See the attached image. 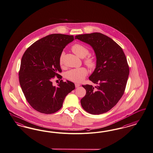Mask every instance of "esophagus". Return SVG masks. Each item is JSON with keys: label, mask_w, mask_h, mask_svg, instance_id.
Listing matches in <instances>:
<instances>
[{"label": "esophagus", "mask_w": 153, "mask_h": 153, "mask_svg": "<svg viewBox=\"0 0 153 153\" xmlns=\"http://www.w3.org/2000/svg\"><path fill=\"white\" fill-rule=\"evenodd\" d=\"M79 86H80V84H75L76 88H78V87H79Z\"/></svg>", "instance_id": "obj_1"}]
</instances>
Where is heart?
<instances>
[{"label": "heart", "mask_w": 153, "mask_h": 153, "mask_svg": "<svg viewBox=\"0 0 153 153\" xmlns=\"http://www.w3.org/2000/svg\"><path fill=\"white\" fill-rule=\"evenodd\" d=\"M72 51L77 56L81 58H84L89 53V50L85 46L76 43L71 48ZM64 53H61L59 58V64L60 65L63 64ZM85 64L90 68L93 69L96 67V61L94 58L88 56L84 60ZM88 74V71L84 67L79 68L72 69L68 71L65 74V77L67 79L74 82H81L85 79Z\"/></svg>", "instance_id": "heart-1"}]
</instances>
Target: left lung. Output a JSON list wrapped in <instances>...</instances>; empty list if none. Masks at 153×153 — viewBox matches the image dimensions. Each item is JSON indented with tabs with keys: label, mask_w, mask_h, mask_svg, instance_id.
I'll list each match as a JSON object with an SVG mask.
<instances>
[{
	"label": "left lung",
	"mask_w": 153,
	"mask_h": 153,
	"mask_svg": "<svg viewBox=\"0 0 153 153\" xmlns=\"http://www.w3.org/2000/svg\"><path fill=\"white\" fill-rule=\"evenodd\" d=\"M75 39L89 44L97 57L89 79L97 85H82L86 93L81 100V105L93 115L105 113L116 105L126 89L129 68L125 53L111 38L100 33L80 34Z\"/></svg>",
	"instance_id": "8db88e82"
}]
</instances>
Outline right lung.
Returning <instances> with one entry per match:
<instances>
[{
    "label": "right lung",
    "instance_id": "obj_1",
    "mask_svg": "<svg viewBox=\"0 0 153 153\" xmlns=\"http://www.w3.org/2000/svg\"><path fill=\"white\" fill-rule=\"evenodd\" d=\"M74 36L52 34L34 42L21 59L19 73L21 89L27 102L36 111L51 114L62 107L67 95L75 89L73 82L61 79L53 85L55 77L62 79L59 58Z\"/></svg>",
    "mask_w": 153,
    "mask_h": 153
}]
</instances>
